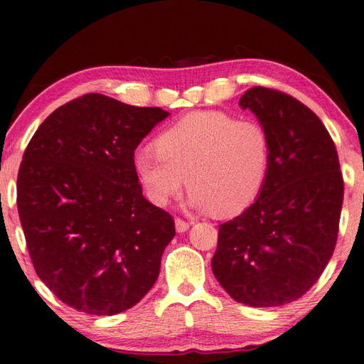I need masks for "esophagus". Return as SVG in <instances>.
Wrapping results in <instances>:
<instances>
[{
  "instance_id": "esophagus-1",
  "label": "esophagus",
  "mask_w": 364,
  "mask_h": 364,
  "mask_svg": "<svg viewBox=\"0 0 364 364\" xmlns=\"http://www.w3.org/2000/svg\"><path fill=\"white\" fill-rule=\"evenodd\" d=\"M190 228V224L187 221H183V219H176V230L178 234H182V232H187Z\"/></svg>"
}]
</instances>
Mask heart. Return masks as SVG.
I'll return each mask as SVG.
<instances>
[{"instance_id": "heart-1", "label": "heart", "mask_w": 364, "mask_h": 364, "mask_svg": "<svg viewBox=\"0 0 364 364\" xmlns=\"http://www.w3.org/2000/svg\"><path fill=\"white\" fill-rule=\"evenodd\" d=\"M269 161L271 140L259 122L195 111L158 136L156 151H136L134 169L153 203H169L187 181L190 206L225 218L258 198Z\"/></svg>"}]
</instances>
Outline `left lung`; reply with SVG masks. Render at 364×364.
I'll use <instances>...</instances> for the list:
<instances>
[{"mask_svg": "<svg viewBox=\"0 0 364 364\" xmlns=\"http://www.w3.org/2000/svg\"><path fill=\"white\" fill-rule=\"evenodd\" d=\"M238 105L269 135V172L255 203L219 225L211 267L235 301L282 306L305 295L329 263L343 178L329 132L299 100L253 87Z\"/></svg>", "mask_w": 364, "mask_h": 364, "instance_id": "1", "label": "left lung"}]
</instances>
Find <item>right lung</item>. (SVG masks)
Returning a JSON list of instances; mask_svg holds the SVG:
<instances>
[{
    "label": "right lung",
    "instance_id": "1",
    "mask_svg": "<svg viewBox=\"0 0 364 364\" xmlns=\"http://www.w3.org/2000/svg\"><path fill=\"white\" fill-rule=\"evenodd\" d=\"M168 116L88 93L51 112L27 145L23 235L37 276L70 308L112 316L156 282L174 219L143 196L134 153Z\"/></svg>",
    "mask_w": 364,
    "mask_h": 364
}]
</instances>
